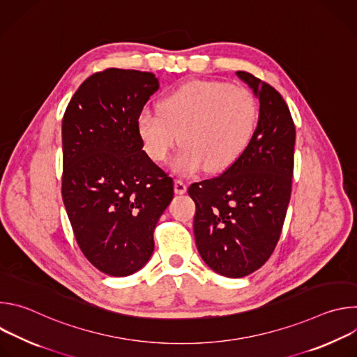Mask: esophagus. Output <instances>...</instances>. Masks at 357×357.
I'll return each instance as SVG.
<instances>
[{"label":"esophagus","mask_w":357,"mask_h":357,"mask_svg":"<svg viewBox=\"0 0 357 357\" xmlns=\"http://www.w3.org/2000/svg\"><path fill=\"white\" fill-rule=\"evenodd\" d=\"M186 189H188V186H186V183L183 181H181V179L175 181V192L178 195H183L186 192Z\"/></svg>","instance_id":"obj_1"}]
</instances>
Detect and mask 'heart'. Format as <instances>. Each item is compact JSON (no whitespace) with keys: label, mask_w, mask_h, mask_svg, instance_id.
<instances>
[{"label":"heart","mask_w":357,"mask_h":357,"mask_svg":"<svg viewBox=\"0 0 357 357\" xmlns=\"http://www.w3.org/2000/svg\"><path fill=\"white\" fill-rule=\"evenodd\" d=\"M257 101L250 90L216 80H195L167 93L160 112L142 110L137 128L149 157L162 162L183 142L171 167L179 175L231 165L250 142Z\"/></svg>","instance_id":"heart-1"}]
</instances>
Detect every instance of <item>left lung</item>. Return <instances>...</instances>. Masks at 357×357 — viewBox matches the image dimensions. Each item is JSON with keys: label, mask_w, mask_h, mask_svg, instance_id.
Listing matches in <instances>:
<instances>
[{"label": "left lung", "mask_w": 357, "mask_h": 357, "mask_svg": "<svg viewBox=\"0 0 357 357\" xmlns=\"http://www.w3.org/2000/svg\"><path fill=\"white\" fill-rule=\"evenodd\" d=\"M260 101L259 123L240 157L219 176L192 183L193 233L202 260L215 273L241 278L273 254L291 197L295 126L281 94L236 72Z\"/></svg>", "instance_id": "1"}]
</instances>
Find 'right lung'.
<instances>
[{
  "label": "right lung",
  "mask_w": 357,
  "mask_h": 357,
  "mask_svg": "<svg viewBox=\"0 0 357 357\" xmlns=\"http://www.w3.org/2000/svg\"><path fill=\"white\" fill-rule=\"evenodd\" d=\"M158 89L149 72H97L62 120L65 208L84 257L112 277L148 263L155 226L174 197V179L148 157L137 128Z\"/></svg>",
  "instance_id": "right-lung-1"
}]
</instances>
